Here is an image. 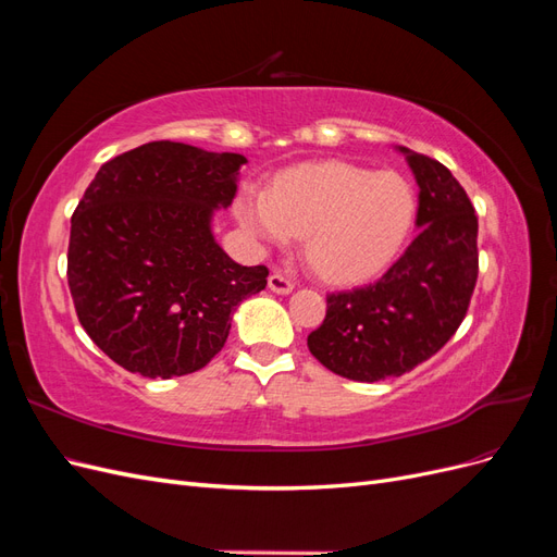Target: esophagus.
<instances>
[{"label": "esophagus", "mask_w": 557, "mask_h": 557, "mask_svg": "<svg viewBox=\"0 0 557 557\" xmlns=\"http://www.w3.org/2000/svg\"><path fill=\"white\" fill-rule=\"evenodd\" d=\"M293 288H295V283L288 276H283L278 272L269 276V290H274L278 295H288V293H293Z\"/></svg>", "instance_id": "obj_1"}]
</instances>
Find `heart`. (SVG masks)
<instances>
[{"label": "heart", "instance_id": "1", "mask_svg": "<svg viewBox=\"0 0 557 557\" xmlns=\"http://www.w3.org/2000/svg\"><path fill=\"white\" fill-rule=\"evenodd\" d=\"M237 215L250 237L264 244L305 237L318 272L350 283L376 274L397 256L413 225L416 195L393 172L320 162L278 176L269 193L244 190Z\"/></svg>", "mask_w": 557, "mask_h": 557}]
</instances>
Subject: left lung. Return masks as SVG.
Here are the masks:
<instances>
[{"label":"left lung","instance_id":"left-lung-1","mask_svg":"<svg viewBox=\"0 0 557 557\" xmlns=\"http://www.w3.org/2000/svg\"><path fill=\"white\" fill-rule=\"evenodd\" d=\"M418 181V237L362 288L330 293L311 356L330 372L374 383L442 350L467 315L479 276V218L442 162L399 146Z\"/></svg>","mask_w":557,"mask_h":557}]
</instances>
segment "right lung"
<instances>
[{
    "label": "right lung",
    "mask_w": 557,
    "mask_h": 557,
    "mask_svg": "<svg viewBox=\"0 0 557 557\" xmlns=\"http://www.w3.org/2000/svg\"><path fill=\"white\" fill-rule=\"evenodd\" d=\"M244 162L150 141L104 162L83 193L66 281L78 323L127 372L172 379L207 367L234 309L264 290L269 269L237 264L211 234Z\"/></svg>",
    "instance_id": "1"
}]
</instances>
